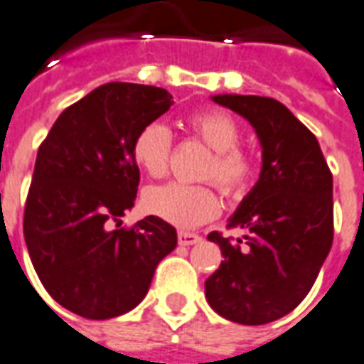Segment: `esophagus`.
Masks as SVG:
<instances>
[{
  "mask_svg": "<svg viewBox=\"0 0 364 364\" xmlns=\"http://www.w3.org/2000/svg\"><path fill=\"white\" fill-rule=\"evenodd\" d=\"M177 240L181 246H193V244L200 242L202 237L196 235V232H188V231H179L177 232Z\"/></svg>",
  "mask_w": 364,
  "mask_h": 364,
  "instance_id": "1",
  "label": "esophagus"
}]
</instances>
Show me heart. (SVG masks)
<instances>
[{
  "mask_svg": "<svg viewBox=\"0 0 364 364\" xmlns=\"http://www.w3.org/2000/svg\"><path fill=\"white\" fill-rule=\"evenodd\" d=\"M187 127L212 149L202 170V179L215 181L231 198H242L256 177V162L240 149V127L223 110H198L187 116ZM173 137L162 122H149L133 139V160L151 177H162L170 168ZM145 210L171 225L191 229L213 219L219 212V198L212 185L168 183L145 193Z\"/></svg>",
  "mask_w": 364,
  "mask_h": 364,
  "instance_id": "1",
  "label": "heart"
}]
</instances>
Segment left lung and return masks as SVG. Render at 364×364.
Segmentation results:
<instances>
[{
    "label": "left lung",
    "mask_w": 364,
    "mask_h": 364,
    "mask_svg": "<svg viewBox=\"0 0 364 364\" xmlns=\"http://www.w3.org/2000/svg\"><path fill=\"white\" fill-rule=\"evenodd\" d=\"M254 126L263 168L256 187L227 229L212 231L223 262L206 281V299L238 324H267L296 309L309 294L334 238L332 171L317 137L282 102L271 97L218 95Z\"/></svg>",
    "instance_id": "obj_1"
}]
</instances>
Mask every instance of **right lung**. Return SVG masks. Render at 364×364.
I'll return each instance as SVG.
<instances>
[{"label":"right lung","mask_w":364,"mask_h":364,"mask_svg":"<svg viewBox=\"0 0 364 364\" xmlns=\"http://www.w3.org/2000/svg\"><path fill=\"white\" fill-rule=\"evenodd\" d=\"M171 105L162 87L105 83L65 108L38 149L24 240L43 288L80 317L132 311L177 246L176 229L156 215L120 221L137 196L133 139Z\"/></svg>","instance_id":"obj_1"}]
</instances>
